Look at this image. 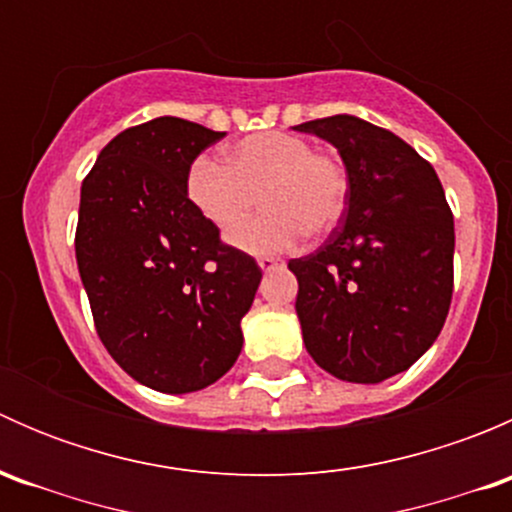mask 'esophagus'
<instances>
[{"label": "esophagus", "instance_id": "esophagus-1", "mask_svg": "<svg viewBox=\"0 0 512 512\" xmlns=\"http://www.w3.org/2000/svg\"><path fill=\"white\" fill-rule=\"evenodd\" d=\"M257 265H260L262 272H272V270H277L282 262L275 260V257H260V260H257Z\"/></svg>", "mask_w": 512, "mask_h": 512}]
</instances>
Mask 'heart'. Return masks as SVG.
I'll return each instance as SVG.
<instances>
[{
  "label": "heart",
  "mask_w": 512,
  "mask_h": 512,
  "mask_svg": "<svg viewBox=\"0 0 512 512\" xmlns=\"http://www.w3.org/2000/svg\"><path fill=\"white\" fill-rule=\"evenodd\" d=\"M185 193L220 232L245 223L260 198L265 213L232 232L230 242L250 255H280L302 240V232L322 237L337 227L349 178L337 158L317 153L307 138L265 131L227 148L225 165L210 156L195 158Z\"/></svg>",
  "instance_id": "heart-1"
}]
</instances>
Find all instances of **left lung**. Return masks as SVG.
Instances as JSON below:
<instances>
[{"mask_svg": "<svg viewBox=\"0 0 512 512\" xmlns=\"http://www.w3.org/2000/svg\"><path fill=\"white\" fill-rule=\"evenodd\" d=\"M332 143L347 210L317 252L289 260L304 347L342 381L379 384L431 349L453 294V215L436 170L409 143L339 113L294 126Z\"/></svg>", "mask_w": 512, "mask_h": 512, "instance_id": "obj_1", "label": "left lung"}]
</instances>
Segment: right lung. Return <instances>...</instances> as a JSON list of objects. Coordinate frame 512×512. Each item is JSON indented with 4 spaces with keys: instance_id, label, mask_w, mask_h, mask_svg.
<instances>
[{
    "instance_id": "obj_1",
    "label": "right lung",
    "mask_w": 512,
    "mask_h": 512,
    "mask_svg": "<svg viewBox=\"0 0 512 512\" xmlns=\"http://www.w3.org/2000/svg\"><path fill=\"white\" fill-rule=\"evenodd\" d=\"M225 133L160 116L118 133L81 185L76 262L96 332L138 384L190 394L242 352L262 270L220 242L185 178Z\"/></svg>"
}]
</instances>
